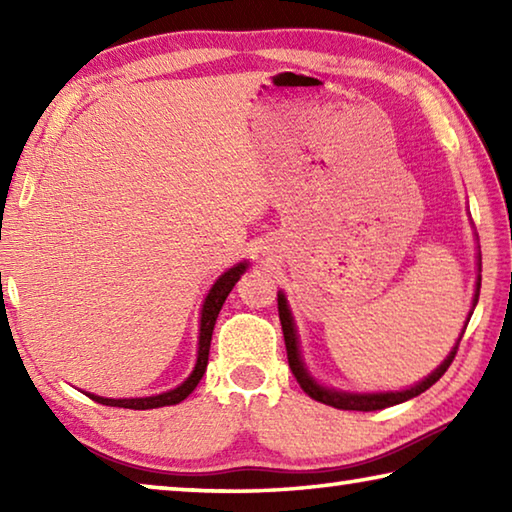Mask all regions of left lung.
I'll return each mask as SVG.
<instances>
[{"label": "left lung", "mask_w": 512, "mask_h": 512, "mask_svg": "<svg viewBox=\"0 0 512 512\" xmlns=\"http://www.w3.org/2000/svg\"><path fill=\"white\" fill-rule=\"evenodd\" d=\"M481 282L476 284V291H479ZM479 300V296H474V302ZM277 311H280V323H282V332H284V345H287V357H289V368L293 372V377L298 379V384L302 391H305L311 400L316 402H323L327 406H334V409H343V411H379V409H386V406H393V404H402L406 400H411V397L420 395L431 388L436 381L445 375L447 368L452 366V361L458 352V343L454 345V350L449 352V357L440 363V366L431 372V375L420 381V384H415L411 388H406V391H397V393H366V395H359V393H341V391H329L325 386H318L314 379L307 375L305 366H302L300 361V352H298V336H296V327H293V318H291V311L287 307V298L282 296V293H277ZM465 332V329H463Z\"/></svg>", "instance_id": "obj_1"}]
</instances>
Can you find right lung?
<instances>
[{
  "instance_id": "obj_1",
  "label": "right lung",
  "mask_w": 512,
  "mask_h": 512,
  "mask_svg": "<svg viewBox=\"0 0 512 512\" xmlns=\"http://www.w3.org/2000/svg\"><path fill=\"white\" fill-rule=\"evenodd\" d=\"M248 264H237L235 268H230V271H225L219 280L214 282V287L207 293V298L203 302V311H201V336H198V359H196V368L192 375H189L183 384L178 388H173L169 393H162V395H153V397H133V400H108V397H97V395H90L88 397L94 402L99 404H106V406H119V409H135V411H146V409H160V406H171V404H178L183 402L185 397L194 391L198 386V381H201L203 372L207 368V357H210V341H212V332H214V323L216 318H219V311L223 307L225 298H228V293L235 287L237 280L241 275H244Z\"/></svg>"
}]
</instances>
